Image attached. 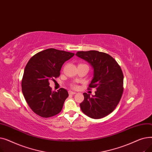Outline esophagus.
Wrapping results in <instances>:
<instances>
[{
    "instance_id": "34e87169",
    "label": "esophagus",
    "mask_w": 152,
    "mask_h": 152,
    "mask_svg": "<svg viewBox=\"0 0 152 152\" xmlns=\"http://www.w3.org/2000/svg\"><path fill=\"white\" fill-rule=\"evenodd\" d=\"M69 92V94H70V95H75V94H76V92H73V91H69L68 92Z\"/></svg>"
}]
</instances>
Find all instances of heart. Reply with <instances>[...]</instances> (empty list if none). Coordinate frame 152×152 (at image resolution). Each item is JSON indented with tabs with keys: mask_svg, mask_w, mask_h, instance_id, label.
Returning <instances> with one entry per match:
<instances>
[{
	"mask_svg": "<svg viewBox=\"0 0 152 152\" xmlns=\"http://www.w3.org/2000/svg\"><path fill=\"white\" fill-rule=\"evenodd\" d=\"M71 87L73 89H77V88H78V86H77V85H76V84H72L71 85Z\"/></svg>",
	"mask_w": 152,
	"mask_h": 152,
	"instance_id": "heart-1",
	"label": "heart"
}]
</instances>
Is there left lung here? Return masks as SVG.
<instances>
[{"instance_id":"8db88e82","label":"left lung","mask_w":152,"mask_h":152,"mask_svg":"<svg viewBox=\"0 0 152 152\" xmlns=\"http://www.w3.org/2000/svg\"><path fill=\"white\" fill-rule=\"evenodd\" d=\"M77 57L89 62L94 68V77L89 88L97 91L92 97L84 93L80 103L83 112L93 119L111 113L121 100L123 92V73L116 61L110 55L97 50L81 51Z\"/></svg>"}]
</instances>
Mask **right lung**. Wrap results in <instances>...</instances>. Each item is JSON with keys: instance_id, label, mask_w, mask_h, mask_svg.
Masks as SVG:
<instances>
[{"instance_id": "right-lung-1", "label": "right lung", "mask_w": 152, "mask_h": 152, "mask_svg": "<svg viewBox=\"0 0 152 152\" xmlns=\"http://www.w3.org/2000/svg\"><path fill=\"white\" fill-rule=\"evenodd\" d=\"M74 55V53L48 49L35 54L28 62L21 81L22 92L30 108L37 115L49 118L61 111L68 91L63 88L52 91L49 81L60 76L63 63Z\"/></svg>"}]
</instances>
